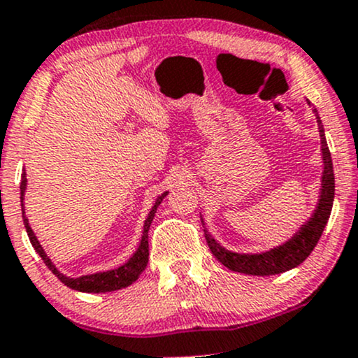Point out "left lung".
Masks as SVG:
<instances>
[{"mask_svg": "<svg viewBox=\"0 0 358 358\" xmlns=\"http://www.w3.org/2000/svg\"><path fill=\"white\" fill-rule=\"evenodd\" d=\"M310 104V102H308ZM316 122H318L320 139H322V156H323V176H322V188H320V199L316 203V208L311 213V217L305 224L299 227V231L294 234L291 239H287L285 244L276 245V248L266 250L259 254H239L227 250L210 236L207 229H203L205 239H207L208 248L212 254L217 257V261L222 262L225 268L236 273L252 274V276H271V274H281L285 271H289L301 264L305 259L310 256L311 250L316 248L320 237H322L324 225L330 219L331 207H334L335 196V175H334V163H331V155L328 150L327 138H324V129L322 119L318 116V110L313 109Z\"/></svg>", "mask_w": 358, "mask_h": 358, "instance_id": "8db88e82", "label": "left lung"}]
</instances>
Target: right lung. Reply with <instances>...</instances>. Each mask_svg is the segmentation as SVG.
<instances>
[{"instance_id": "1", "label": "right lung", "mask_w": 358, "mask_h": 358, "mask_svg": "<svg viewBox=\"0 0 358 358\" xmlns=\"http://www.w3.org/2000/svg\"><path fill=\"white\" fill-rule=\"evenodd\" d=\"M27 173H22V185H20V192H22V196H20V200H22V208H23V222H24V229H27V234L28 237H30V242L31 245H34V249L36 250V254H38L40 257L43 259L45 266H47L48 269L52 271L53 274H55L57 278L60 279L62 282H64L65 286L72 287V289L76 291H82V293H108V291H116V289H121V287H126L129 285H133L134 281L139 278V274L143 273L148 264V256H150V248H148V231H150V225L151 222H153V217L156 213V208H158V205L163 202V199L168 195V192L162 193V195L156 199V202L153 207H151V212L148 213L146 220H145V227H143V236H141V242H139L136 252L133 254V256L129 257V261L124 262L122 266H119L116 269H110V271H104V273H96V274H87V276H80V278H69L65 276V274H62L59 269L55 268V264L50 261V257L45 254V250L42 245H40L38 239H36V236L31 231L30 224H28V219L24 217V207H23V196H24V190H27Z\"/></svg>"}]
</instances>
